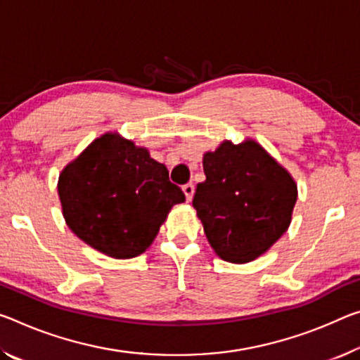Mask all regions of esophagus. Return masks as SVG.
I'll return each mask as SVG.
<instances>
[{"label": "esophagus", "instance_id": "obj_1", "mask_svg": "<svg viewBox=\"0 0 360 360\" xmlns=\"http://www.w3.org/2000/svg\"><path fill=\"white\" fill-rule=\"evenodd\" d=\"M182 191H184V193H186L187 202L192 200V197H193V184H192V182H187V184L182 186Z\"/></svg>", "mask_w": 360, "mask_h": 360}]
</instances>
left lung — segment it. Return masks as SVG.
<instances>
[{
	"instance_id": "left-lung-1",
	"label": "left lung",
	"mask_w": 360,
	"mask_h": 360,
	"mask_svg": "<svg viewBox=\"0 0 360 360\" xmlns=\"http://www.w3.org/2000/svg\"><path fill=\"white\" fill-rule=\"evenodd\" d=\"M207 179L197 184L192 205L216 255L248 262L287 232L296 203L288 171L255 141H226L203 157Z\"/></svg>"
}]
</instances>
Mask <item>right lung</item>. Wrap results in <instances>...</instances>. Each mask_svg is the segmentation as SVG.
<instances>
[{
    "instance_id": "1",
    "label": "right lung",
    "mask_w": 360,
    "mask_h": 360,
    "mask_svg": "<svg viewBox=\"0 0 360 360\" xmlns=\"http://www.w3.org/2000/svg\"><path fill=\"white\" fill-rule=\"evenodd\" d=\"M57 191L72 232L118 259L144 253L173 205L186 200L163 163L118 134L101 136L67 165Z\"/></svg>"
}]
</instances>
